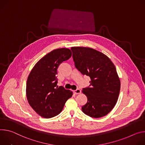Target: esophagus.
I'll list each match as a JSON object with an SVG mask.
<instances>
[{
    "label": "esophagus",
    "mask_w": 145,
    "mask_h": 145,
    "mask_svg": "<svg viewBox=\"0 0 145 145\" xmlns=\"http://www.w3.org/2000/svg\"><path fill=\"white\" fill-rule=\"evenodd\" d=\"M81 93V90L79 89H78L75 90H74V93L75 94H80Z\"/></svg>",
    "instance_id": "34e87169"
}]
</instances>
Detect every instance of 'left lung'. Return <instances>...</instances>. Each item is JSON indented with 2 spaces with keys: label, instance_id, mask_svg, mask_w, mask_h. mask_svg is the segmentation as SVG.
Masks as SVG:
<instances>
[{
  "label": "left lung",
  "instance_id": "left-lung-1",
  "mask_svg": "<svg viewBox=\"0 0 145 145\" xmlns=\"http://www.w3.org/2000/svg\"><path fill=\"white\" fill-rule=\"evenodd\" d=\"M75 66L83 75L89 76L90 87L83 89L88 101L84 113L94 118L106 115L115 106L120 90V80L114 64L103 53L93 48L73 46Z\"/></svg>",
  "mask_w": 145,
  "mask_h": 145
}]
</instances>
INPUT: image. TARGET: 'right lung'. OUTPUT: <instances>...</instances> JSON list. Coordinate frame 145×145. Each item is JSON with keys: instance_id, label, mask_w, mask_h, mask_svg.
Returning <instances> with one entry per match:
<instances>
[{"instance_id": "right-lung-1", "label": "right lung", "mask_w": 145, "mask_h": 145, "mask_svg": "<svg viewBox=\"0 0 145 145\" xmlns=\"http://www.w3.org/2000/svg\"><path fill=\"white\" fill-rule=\"evenodd\" d=\"M68 48H59L47 54L35 64L26 82V97L30 106L44 118L59 115L72 92L57 86L56 75L59 64L71 57Z\"/></svg>"}]
</instances>
